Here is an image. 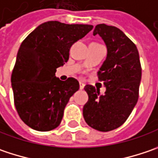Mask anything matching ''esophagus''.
Listing matches in <instances>:
<instances>
[{
	"label": "esophagus",
	"mask_w": 158,
	"mask_h": 158,
	"mask_svg": "<svg viewBox=\"0 0 158 158\" xmlns=\"http://www.w3.org/2000/svg\"><path fill=\"white\" fill-rule=\"evenodd\" d=\"M84 86H85V85H84L82 82H79V89H83Z\"/></svg>",
	"instance_id": "1"
}]
</instances>
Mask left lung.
<instances>
[{
  "label": "left lung",
  "mask_w": 158,
  "mask_h": 158,
  "mask_svg": "<svg viewBox=\"0 0 158 158\" xmlns=\"http://www.w3.org/2000/svg\"><path fill=\"white\" fill-rule=\"evenodd\" d=\"M93 34L100 35L107 47V57L98 72L106 91L100 94L97 87L85 86L88 101L83 107V117L89 127L109 132L122 126L137 103L141 79L140 56L135 44L115 26L97 24Z\"/></svg>",
  "instance_id": "1"
}]
</instances>
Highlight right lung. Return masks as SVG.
Segmentation results:
<instances>
[{"instance_id":"right-lung-1","label":"right lung","mask_w":158,"mask_h":158,"mask_svg":"<svg viewBox=\"0 0 158 158\" xmlns=\"http://www.w3.org/2000/svg\"><path fill=\"white\" fill-rule=\"evenodd\" d=\"M93 29L90 24L48 21L24 39L11 75L14 102L20 118L31 129L47 132L58 127L79 81L56 77V69L69 59L73 43Z\"/></svg>"}]
</instances>
